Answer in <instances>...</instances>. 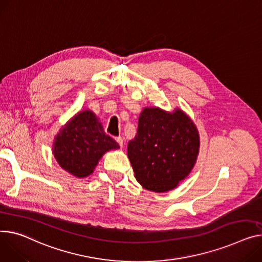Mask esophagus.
<instances>
[{"instance_id":"esophagus-1","label":"esophagus","mask_w":262,"mask_h":262,"mask_svg":"<svg viewBox=\"0 0 262 262\" xmlns=\"http://www.w3.org/2000/svg\"><path fill=\"white\" fill-rule=\"evenodd\" d=\"M116 141L118 142V144L120 145V147H121V148L123 147V144H124V140H123V138H122V137H117V138H116Z\"/></svg>"}]
</instances>
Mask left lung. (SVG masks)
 <instances>
[{
  "instance_id": "8db88e82",
  "label": "left lung",
  "mask_w": 262,
  "mask_h": 262,
  "mask_svg": "<svg viewBox=\"0 0 262 262\" xmlns=\"http://www.w3.org/2000/svg\"><path fill=\"white\" fill-rule=\"evenodd\" d=\"M200 148L197 126L181 108L144 107L127 145L135 178L155 193L176 188L194 168Z\"/></svg>"
}]
</instances>
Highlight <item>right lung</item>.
Masks as SVG:
<instances>
[{
  "label": "right lung",
  "mask_w": 262,
  "mask_h": 262,
  "mask_svg": "<svg viewBox=\"0 0 262 262\" xmlns=\"http://www.w3.org/2000/svg\"><path fill=\"white\" fill-rule=\"evenodd\" d=\"M119 148L114 139L104 133L96 114L84 110L60 128L52 144V155L65 171L81 179L92 175L104 154Z\"/></svg>",
  "instance_id": "add662e5"
}]
</instances>
